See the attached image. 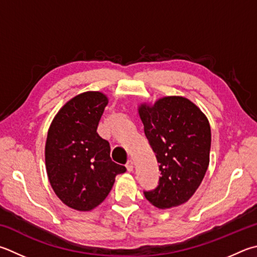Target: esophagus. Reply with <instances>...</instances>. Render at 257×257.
I'll return each mask as SVG.
<instances>
[{"label":"esophagus","instance_id":"esophagus-1","mask_svg":"<svg viewBox=\"0 0 257 257\" xmlns=\"http://www.w3.org/2000/svg\"><path fill=\"white\" fill-rule=\"evenodd\" d=\"M125 167H127V171L128 172H132L134 170V162H133V160H129L127 162V164H125Z\"/></svg>","mask_w":257,"mask_h":257}]
</instances>
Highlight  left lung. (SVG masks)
<instances>
[{"instance_id": "obj_1", "label": "left lung", "mask_w": 257, "mask_h": 257, "mask_svg": "<svg viewBox=\"0 0 257 257\" xmlns=\"http://www.w3.org/2000/svg\"><path fill=\"white\" fill-rule=\"evenodd\" d=\"M139 115L161 171L158 185L144 191L145 198L161 209L180 206L192 197L207 172L211 147L209 121L182 96L142 105Z\"/></svg>"}]
</instances>
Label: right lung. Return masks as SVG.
Here are the masks:
<instances>
[{
	"instance_id": "add662e5",
	"label": "right lung",
	"mask_w": 257,
	"mask_h": 257,
	"mask_svg": "<svg viewBox=\"0 0 257 257\" xmlns=\"http://www.w3.org/2000/svg\"><path fill=\"white\" fill-rule=\"evenodd\" d=\"M108 104L100 92L68 101L51 123L46 142V169L57 197L73 209L99 206L125 167L111 161L109 142L96 133Z\"/></svg>"
}]
</instances>
